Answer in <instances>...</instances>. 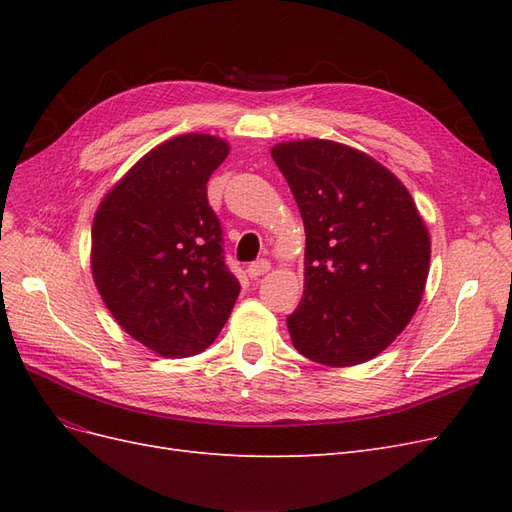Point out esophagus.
Masks as SVG:
<instances>
[{
    "instance_id": "esophagus-1",
    "label": "esophagus",
    "mask_w": 512,
    "mask_h": 512,
    "mask_svg": "<svg viewBox=\"0 0 512 512\" xmlns=\"http://www.w3.org/2000/svg\"><path fill=\"white\" fill-rule=\"evenodd\" d=\"M271 269V262L267 260V258H260V260H254L252 262V265L250 267H247V275H250V277H254V280H256V277H260V275H265L267 271Z\"/></svg>"
}]
</instances>
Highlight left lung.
<instances>
[{"mask_svg": "<svg viewBox=\"0 0 512 512\" xmlns=\"http://www.w3.org/2000/svg\"><path fill=\"white\" fill-rule=\"evenodd\" d=\"M271 156L305 226V290L286 318L294 348L329 367L374 359L425 292L431 241L410 192L367 153L322 138Z\"/></svg>", "mask_w": 512, "mask_h": 512, "instance_id": "8db88e82", "label": "left lung"}]
</instances>
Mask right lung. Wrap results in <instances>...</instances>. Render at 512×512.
<instances>
[{
	"mask_svg": "<svg viewBox=\"0 0 512 512\" xmlns=\"http://www.w3.org/2000/svg\"><path fill=\"white\" fill-rule=\"evenodd\" d=\"M228 151L211 134L170 138L102 198L91 228V273L108 312L170 359L209 348L241 290L207 200Z\"/></svg>",
	"mask_w": 512,
	"mask_h": 512,
	"instance_id": "1",
	"label": "right lung"
}]
</instances>
